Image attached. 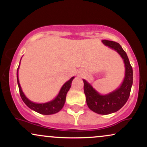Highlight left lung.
I'll use <instances>...</instances> for the list:
<instances>
[{
	"mask_svg": "<svg viewBox=\"0 0 147 147\" xmlns=\"http://www.w3.org/2000/svg\"><path fill=\"white\" fill-rule=\"evenodd\" d=\"M102 42L105 45H108L109 48L117 52L122 57L125 64L124 79L119 88L108 95H102L99 94L84 79V90L89 109L96 113L108 115L119 111L127 102L133 84V69L126 52L119 43L108 40H103Z\"/></svg>",
	"mask_w": 147,
	"mask_h": 147,
	"instance_id": "left-lung-1",
	"label": "left lung"
}]
</instances>
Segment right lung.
<instances>
[{
    "instance_id": "1",
    "label": "right lung",
    "mask_w": 147,
    "mask_h": 147,
    "mask_svg": "<svg viewBox=\"0 0 147 147\" xmlns=\"http://www.w3.org/2000/svg\"><path fill=\"white\" fill-rule=\"evenodd\" d=\"M19 65H18V67L16 75H17V82L18 89H19L20 95H21L23 102H24L30 109H31L32 110L36 111V112L40 114L52 115L57 113L59 111L61 110L62 108L63 107L64 104H65L66 94L69 90V89L71 87L72 82V80H73V79L75 78V77H72L70 80L68 81L67 82H65V83L63 84V86L61 87V90L59 91V93L58 94V95L57 96L56 98L55 99H53L51 102L44 103V104H36V103L31 102V101L27 98L24 95V93L23 92V91H22L21 87V86H20L19 81H18V68H19Z\"/></svg>"
}]
</instances>
